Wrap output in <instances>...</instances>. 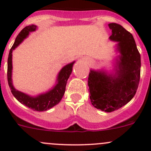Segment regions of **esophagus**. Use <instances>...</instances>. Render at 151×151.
Instances as JSON below:
<instances>
[{
  "instance_id": "esophagus-1",
  "label": "esophagus",
  "mask_w": 151,
  "mask_h": 151,
  "mask_svg": "<svg viewBox=\"0 0 151 151\" xmlns=\"http://www.w3.org/2000/svg\"><path fill=\"white\" fill-rule=\"evenodd\" d=\"M80 62H83V63H89V60H88V59L85 58H83L80 59Z\"/></svg>"
}]
</instances>
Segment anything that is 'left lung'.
I'll use <instances>...</instances> for the list:
<instances>
[{
	"mask_svg": "<svg viewBox=\"0 0 151 151\" xmlns=\"http://www.w3.org/2000/svg\"><path fill=\"white\" fill-rule=\"evenodd\" d=\"M109 40L117 42L112 71L91 68L88 77L90 99L106 112L117 110L134 96L140 78L141 59L132 33L119 24L109 23Z\"/></svg>",
	"mask_w": 151,
	"mask_h": 151,
	"instance_id": "left-lung-1",
	"label": "left lung"
}]
</instances>
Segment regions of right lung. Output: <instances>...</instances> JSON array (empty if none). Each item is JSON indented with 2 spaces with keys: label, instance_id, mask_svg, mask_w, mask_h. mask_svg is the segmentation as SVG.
<instances>
[{
  "label": "right lung",
  "instance_id": "right-lung-1",
  "mask_svg": "<svg viewBox=\"0 0 151 151\" xmlns=\"http://www.w3.org/2000/svg\"><path fill=\"white\" fill-rule=\"evenodd\" d=\"M38 27L35 25L26 26L21 30L17 36L13 46L11 48L8 58V68H7V77L9 88L14 96L21 104L28 106L30 109L38 112L47 111L58 104L64 95L66 85L72 71V67L75 61L68 63L64 66L58 72L56 78L55 84L49 91L42 93L36 96L29 95L25 93L21 92L14 88L12 82V52L22 42L29 36L30 32L36 31Z\"/></svg>",
  "mask_w": 151,
  "mask_h": 151
}]
</instances>
